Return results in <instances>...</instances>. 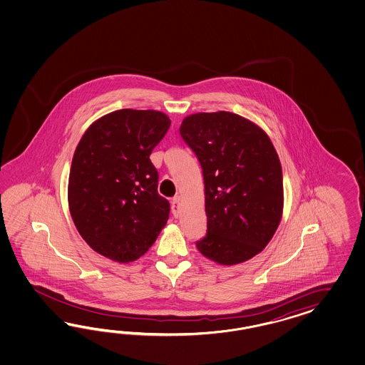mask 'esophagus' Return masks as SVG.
<instances>
[{
	"mask_svg": "<svg viewBox=\"0 0 365 365\" xmlns=\"http://www.w3.org/2000/svg\"><path fill=\"white\" fill-rule=\"evenodd\" d=\"M171 211H173L174 217H178V214H179V197H174L171 199Z\"/></svg>",
	"mask_w": 365,
	"mask_h": 365,
	"instance_id": "34e87169",
	"label": "esophagus"
}]
</instances>
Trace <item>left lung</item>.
I'll return each mask as SVG.
<instances>
[{
    "mask_svg": "<svg viewBox=\"0 0 365 365\" xmlns=\"http://www.w3.org/2000/svg\"><path fill=\"white\" fill-rule=\"evenodd\" d=\"M205 182L207 232L195 242L222 265L264 250L281 221L282 170L270 139L255 123L220 110L187 116L179 128Z\"/></svg>",
    "mask_w": 365,
    "mask_h": 365,
    "instance_id": "left-lung-1",
    "label": "left lung"
}]
</instances>
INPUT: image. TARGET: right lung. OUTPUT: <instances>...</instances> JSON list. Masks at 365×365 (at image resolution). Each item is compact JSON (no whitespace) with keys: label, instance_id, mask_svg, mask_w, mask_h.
Returning a JSON list of instances; mask_svg holds the SVG:
<instances>
[{"label":"right lung","instance_id":"add662e5","mask_svg":"<svg viewBox=\"0 0 365 365\" xmlns=\"http://www.w3.org/2000/svg\"><path fill=\"white\" fill-rule=\"evenodd\" d=\"M170 119L158 110H119L83 135L72 159L68 202L80 235L119 262L143 255L165 227L170 203L158 194L150 155Z\"/></svg>","mask_w":365,"mask_h":365}]
</instances>
